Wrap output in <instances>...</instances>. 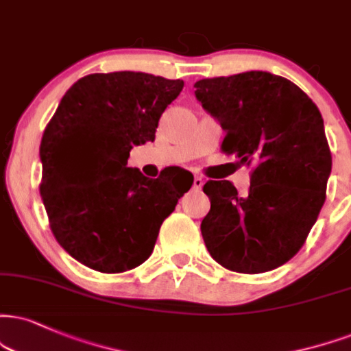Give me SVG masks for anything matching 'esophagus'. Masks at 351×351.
I'll list each match as a JSON object with an SVG mask.
<instances>
[{
  "instance_id": "34e87169",
  "label": "esophagus",
  "mask_w": 351,
  "mask_h": 351,
  "mask_svg": "<svg viewBox=\"0 0 351 351\" xmlns=\"http://www.w3.org/2000/svg\"><path fill=\"white\" fill-rule=\"evenodd\" d=\"M203 184H205V180H203L202 177H198V176L193 177V189L200 190L203 187Z\"/></svg>"
}]
</instances>
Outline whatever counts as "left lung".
Masks as SVG:
<instances>
[{
	"label": "left lung",
	"mask_w": 351,
	"mask_h": 351,
	"mask_svg": "<svg viewBox=\"0 0 351 351\" xmlns=\"http://www.w3.org/2000/svg\"><path fill=\"white\" fill-rule=\"evenodd\" d=\"M195 88L226 132L223 153L252 166L245 195L229 180L203 185L206 249L237 274L274 270L302 247L326 202L332 154L321 112L295 83L267 71L206 77Z\"/></svg>",
	"instance_id": "obj_1"
}]
</instances>
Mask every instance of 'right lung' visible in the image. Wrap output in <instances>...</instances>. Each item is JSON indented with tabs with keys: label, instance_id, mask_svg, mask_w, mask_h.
Returning a JSON list of instances; mask_svg holds the SVG:
<instances>
[{
	"label": "right lung",
	"instance_id": "add662e5",
	"mask_svg": "<svg viewBox=\"0 0 351 351\" xmlns=\"http://www.w3.org/2000/svg\"><path fill=\"white\" fill-rule=\"evenodd\" d=\"M182 88L148 73H94L66 90L45 127L40 197L55 239L83 265L102 274L141 265L192 187L180 169L148 179L127 167L133 146L154 141Z\"/></svg>",
	"mask_w": 351,
	"mask_h": 351
}]
</instances>
